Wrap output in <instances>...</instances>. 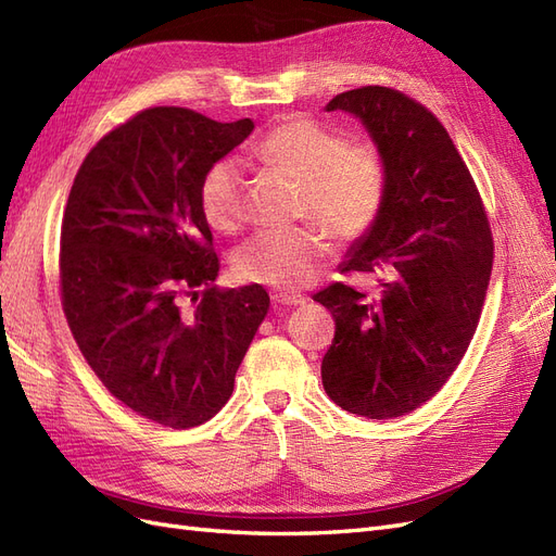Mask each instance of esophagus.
I'll return each mask as SVG.
<instances>
[{
    "mask_svg": "<svg viewBox=\"0 0 556 556\" xmlns=\"http://www.w3.org/2000/svg\"><path fill=\"white\" fill-rule=\"evenodd\" d=\"M271 301L276 306H304L306 296L294 294V292H274Z\"/></svg>",
    "mask_w": 556,
    "mask_h": 556,
    "instance_id": "34e87169",
    "label": "esophagus"
}]
</instances>
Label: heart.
Masks as SVG:
<instances>
[{"mask_svg": "<svg viewBox=\"0 0 556 556\" xmlns=\"http://www.w3.org/2000/svg\"><path fill=\"white\" fill-rule=\"evenodd\" d=\"M250 157L299 182L296 215L308 217L336 241H352L371 229L384 204L387 172L371 146H348L341 134L311 117H288L250 148ZM243 176L233 160L208 166L199 204L213 229L229 231L241 217ZM327 255L317 227L257 231L231 257L233 274L245 282L299 290L313 280Z\"/></svg>", "mask_w": 556, "mask_h": 556, "instance_id": "obj_1", "label": "heart"}]
</instances>
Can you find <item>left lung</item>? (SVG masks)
Segmentation results:
<instances>
[{"label":"left lung","instance_id":"8db88e82","mask_svg":"<svg viewBox=\"0 0 556 556\" xmlns=\"http://www.w3.org/2000/svg\"><path fill=\"white\" fill-rule=\"evenodd\" d=\"M384 162V204L350 245L341 271L382 276L376 296L333 282L313 299L336 333L323 384L348 413L401 417L422 406L473 339L494 243L476 182L450 134L422 104L390 88L336 94Z\"/></svg>","mask_w":556,"mask_h":556}]
</instances>
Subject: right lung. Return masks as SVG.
<instances>
[{"label": "right lung", "mask_w": 556, "mask_h": 556, "mask_svg": "<svg viewBox=\"0 0 556 556\" xmlns=\"http://www.w3.org/2000/svg\"><path fill=\"white\" fill-rule=\"evenodd\" d=\"M252 129L148 109L90 150L64 208L62 306L83 357L117 401L172 429L225 406L268 311L262 285H213L220 260L199 204L208 166Z\"/></svg>", "instance_id": "right-lung-1"}]
</instances>
